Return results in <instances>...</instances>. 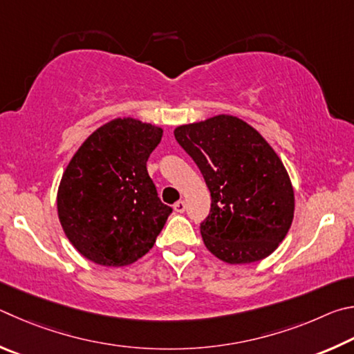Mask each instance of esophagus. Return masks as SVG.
I'll return each instance as SVG.
<instances>
[{
	"label": "esophagus",
	"instance_id": "1",
	"mask_svg": "<svg viewBox=\"0 0 354 354\" xmlns=\"http://www.w3.org/2000/svg\"><path fill=\"white\" fill-rule=\"evenodd\" d=\"M174 209H176V213H185V209H187V205H185L183 201H178L176 205H174Z\"/></svg>",
	"mask_w": 354,
	"mask_h": 354
}]
</instances>
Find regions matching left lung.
<instances>
[{
    "instance_id": "1",
    "label": "left lung",
    "mask_w": 354,
    "mask_h": 354,
    "mask_svg": "<svg viewBox=\"0 0 354 354\" xmlns=\"http://www.w3.org/2000/svg\"><path fill=\"white\" fill-rule=\"evenodd\" d=\"M212 194L202 239L230 264L269 257L294 218V189L281 160L249 124L219 115L174 130Z\"/></svg>"
}]
</instances>
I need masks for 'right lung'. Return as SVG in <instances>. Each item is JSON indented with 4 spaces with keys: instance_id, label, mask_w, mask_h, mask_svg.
I'll use <instances>...</instances> for the list:
<instances>
[{
    "instance_id": "1",
    "label": "right lung",
    "mask_w": 354,
    "mask_h": 354,
    "mask_svg": "<svg viewBox=\"0 0 354 354\" xmlns=\"http://www.w3.org/2000/svg\"><path fill=\"white\" fill-rule=\"evenodd\" d=\"M163 130L118 118L85 140L57 193L62 228L80 255L101 266H127L152 249L172 208L160 201L147 158Z\"/></svg>"
}]
</instances>
